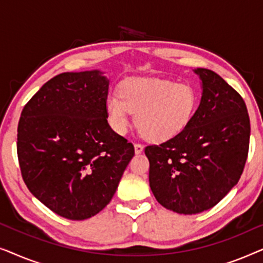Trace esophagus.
<instances>
[{"mask_svg": "<svg viewBox=\"0 0 263 263\" xmlns=\"http://www.w3.org/2000/svg\"><path fill=\"white\" fill-rule=\"evenodd\" d=\"M134 148H135V153L136 154H140L143 151V146L141 145V143H135Z\"/></svg>", "mask_w": 263, "mask_h": 263, "instance_id": "esophagus-1", "label": "esophagus"}]
</instances>
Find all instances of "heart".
I'll list each match as a JSON object with an SVG mask.
<instances>
[{
    "instance_id": "b5f03b06",
    "label": "heart",
    "mask_w": 263,
    "mask_h": 263,
    "mask_svg": "<svg viewBox=\"0 0 263 263\" xmlns=\"http://www.w3.org/2000/svg\"><path fill=\"white\" fill-rule=\"evenodd\" d=\"M199 106V95L192 85L161 79H129L120 91L111 92L105 102L107 123L124 135L132 117L139 132L151 141H167L192 122Z\"/></svg>"
}]
</instances>
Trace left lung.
Masks as SVG:
<instances>
[{
	"label": "left lung",
	"mask_w": 263,
	"mask_h": 263,
	"mask_svg": "<svg viewBox=\"0 0 263 263\" xmlns=\"http://www.w3.org/2000/svg\"><path fill=\"white\" fill-rule=\"evenodd\" d=\"M194 71L202 97L192 122L175 138L145 148L153 195L179 214L220 202L238 183L249 151L250 120L242 97L214 71Z\"/></svg>",
	"instance_id": "left-lung-1"
}]
</instances>
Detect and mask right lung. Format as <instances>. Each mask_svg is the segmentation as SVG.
Segmentation results:
<instances>
[{"mask_svg": "<svg viewBox=\"0 0 263 263\" xmlns=\"http://www.w3.org/2000/svg\"><path fill=\"white\" fill-rule=\"evenodd\" d=\"M100 70L62 73L25 105L17 158L25 184L56 214L84 220L112 199L134 146L107 123Z\"/></svg>", "mask_w": 263, "mask_h": 263, "instance_id": "1", "label": "right lung"}]
</instances>
